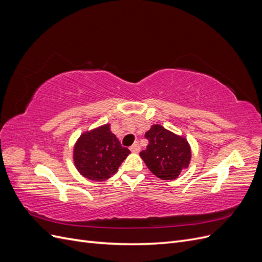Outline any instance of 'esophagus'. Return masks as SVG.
Segmentation results:
<instances>
[{"label": "esophagus", "mask_w": 262, "mask_h": 262, "mask_svg": "<svg viewBox=\"0 0 262 262\" xmlns=\"http://www.w3.org/2000/svg\"><path fill=\"white\" fill-rule=\"evenodd\" d=\"M130 149H131L132 153H139V152H140V145H139V143H134V144L130 147Z\"/></svg>", "instance_id": "obj_1"}]
</instances>
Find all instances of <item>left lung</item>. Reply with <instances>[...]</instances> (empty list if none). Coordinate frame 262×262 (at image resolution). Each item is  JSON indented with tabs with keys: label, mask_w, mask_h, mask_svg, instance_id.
<instances>
[{
	"label": "left lung",
	"mask_w": 262,
	"mask_h": 262,
	"mask_svg": "<svg viewBox=\"0 0 262 262\" xmlns=\"http://www.w3.org/2000/svg\"><path fill=\"white\" fill-rule=\"evenodd\" d=\"M148 145L140 156L147 168L163 180L176 179L191 160L188 141L165 129L161 124L152 125L146 133Z\"/></svg>",
	"instance_id": "8db88e82"
}]
</instances>
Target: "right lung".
Masks as SVG:
<instances>
[{"label":"right lung","mask_w":262,"mask_h":262,"mask_svg":"<svg viewBox=\"0 0 262 262\" xmlns=\"http://www.w3.org/2000/svg\"><path fill=\"white\" fill-rule=\"evenodd\" d=\"M129 154V148L120 144L107 123L78 138L74 145L73 160L83 177L102 181L115 175Z\"/></svg>","instance_id":"add662e5"}]
</instances>
